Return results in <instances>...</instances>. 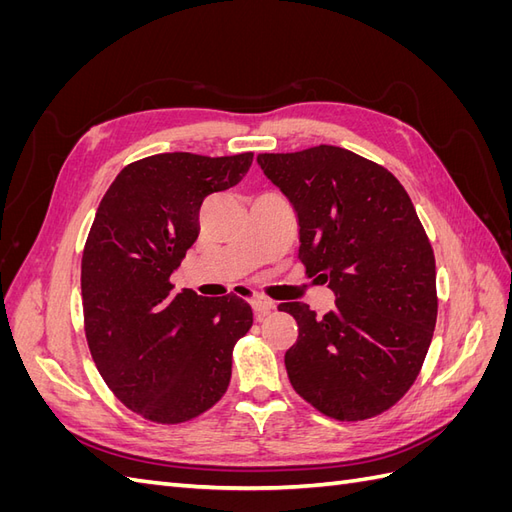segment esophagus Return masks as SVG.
<instances>
[{
	"label": "esophagus",
	"instance_id": "esophagus-1",
	"mask_svg": "<svg viewBox=\"0 0 512 512\" xmlns=\"http://www.w3.org/2000/svg\"><path fill=\"white\" fill-rule=\"evenodd\" d=\"M252 309H254V316L256 320H262L265 316H269L273 309H275V303L267 297H262V294H254L252 299Z\"/></svg>",
	"mask_w": 512,
	"mask_h": 512
}]
</instances>
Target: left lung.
I'll return each instance as SVG.
<instances>
[{
  "label": "left lung",
  "instance_id": "1",
  "mask_svg": "<svg viewBox=\"0 0 512 512\" xmlns=\"http://www.w3.org/2000/svg\"><path fill=\"white\" fill-rule=\"evenodd\" d=\"M258 166L299 218V260L329 284L335 309L280 303L299 337L284 363L292 389L337 421L395 406L436 329V258L408 192L384 166L318 145L260 153Z\"/></svg>",
  "mask_w": 512,
  "mask_h": 512
}]
</instances>
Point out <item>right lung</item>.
Wrapping results in <instances>:
<instances>
[{"label": "right lung", "instance_id": "1", "mask_svg": "<svg viewBox=\"0 0 512 512\" xmlns=\"http://www.w3.org/2000/svg\"><path fill=\"white\" fill-rule=\"evenodd\" d=\"M252 158H143L96 211L81 262L87 344L108 389L147 421L185 423L228 389L232 348L254 322L250 303L173 292L170 275L198 239L203 200L237 185Z\"/></svg>", "mask_w": 512, "mask_h": 512}]
</instances>
